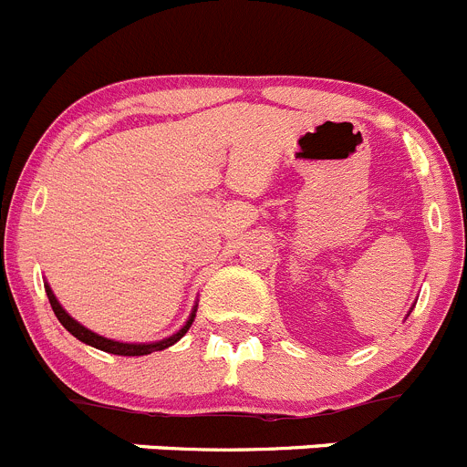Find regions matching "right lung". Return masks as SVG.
Masks as SVG:
<instances>
[{
    "label": "right lung",
    "mask_w": 467,
    "mask_h": 467,
    "mask_svg": "<svg viewBox=\"0 0 467 467\" xmlns=\"http://www.w3.org/2000/svg\"><path fill=\"white\" fill-rule=\"evenodd\" d=\"M46 293H47V299H50V306H52V311H55L57 320L62 322V325L67 327L68 332H71L73 337L78 338V341L87 343V346H91V348H99V350H103V352H110V355H121V357H140V355H151V352L165 350V348H170L172 343H177L182 337H184L186 332H189V327L193 325V317H195V313H193V316H191V320L186 322L184 327H182L180 332L174 334V337L165 338V341H159V343H119V341H110V338L99 337V334L89 332V329H85L82 325H78V322L73 320V317L68 316V313L64 311L62 306H59V302H57L55 295H52V290L47 285H46Z\"/></svg>",
    "instance_id": "obj_1"
}]
</instances>
